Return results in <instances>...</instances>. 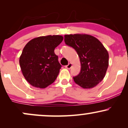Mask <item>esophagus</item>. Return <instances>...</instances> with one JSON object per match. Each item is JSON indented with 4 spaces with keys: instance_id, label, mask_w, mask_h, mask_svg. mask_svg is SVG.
Instances as JSON below:
<instances>
[{
    "instance_id": "1",
    "label": "esophagus",
    "mask_w": 128,
    "mask_h": 128,
    "mask_svg": "<svg viewBox=\"0 0 128 128\" xmlns=\"http://www.w3.org/2000/svg\"><path fill=\"white\" fill-rule=\"evenodd\" d=\"M72 67V64L70 62V63H68V65H67L66 66V68L67 69H70V68H71Z\"/></svg>"
}]
</instances>
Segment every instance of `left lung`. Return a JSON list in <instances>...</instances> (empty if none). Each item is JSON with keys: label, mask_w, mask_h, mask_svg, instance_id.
<instances>
[{"label": "left lung", "mask_w": 128, "mask_h": 128, "mask_svg": "<svg viewBox=\"0 0 128 128\" xmlns=\"http://www.w3.org/2000/svg\"><path fill=\"white\" fill-rule=\"evenodd\" d=\"M66 44L77 52L80 62V72L73 77L74 82L83 88L94 87L103 80L109 65V54L94 36L87 34L64 36Z\"/></svg>", "instance_id": "8db88e82"}]
</instances>
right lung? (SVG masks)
Segmentation results:
<instances>
[{
	"mask_svg": "<svg viewBox=\"0 0 128 128\" xmlns=\"http://www.w3.org/2000/svg\"><path fill=\"white\" fill-rule=\"evenodd\" d=\"M61 36L35 38L26 44L19 59L24 78L31 86L44 88L56 79L61 66L54 50L62 42Z\"/></svg>",
	"mask_w": 128,
	"mask_h": 128,
	"instance_id": "right-lung-1",
	"label": "right lung"
}]
</instances>
